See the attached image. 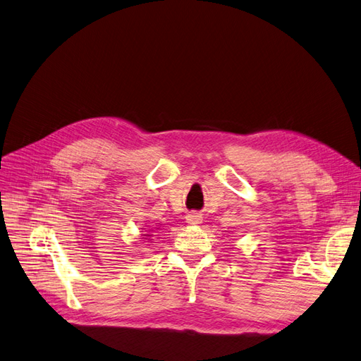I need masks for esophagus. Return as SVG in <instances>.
I'll return each instance as SVG.
<instances>
[{
    "instance_id": "obj_1",
    "label": "esophagus",
    "mask_w": 361,
    "mask_h": 361,
    "mask_svg": "<svg viewBox=\"0 0 361 361\" xmlns=\"http://www.w3.org/2000/svg\"><path fill=\"white\" fill-rule=\"evenodd\" d=\"M202 221H203V216H202V214H199V212L192 211V212H190V214L187 215V223H188L190 226H199V224H202Z\"/></svg>"
}]
</instances>
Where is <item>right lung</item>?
I'll list each match as a JSON object with an SVG mask.
<instances>
[{
	"label": "right lung",
	"instance_id": "add662e5",
	"mask_svg": "<svg viewBox=\"0 0 361 361\" xmlns=\"http://www.w3.org/2000/svg\"><path fill=\"white\" fill-rule=\"evenodd\" d=\"M147 232H149V233H145L146 238H152V236H154V235H150V231H147ZM149 241H150V239H149Z\"/></svg>",
	"mask_w": 361,
	"mask_h": 361
}]
</instances>
